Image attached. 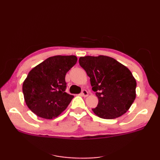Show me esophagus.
<instances>
[{
	"mask_svg": "<svg viewBox=\"0 0 160 160\" xmlns=\"http://www.w3.org/2000/svg\"><path fill=\"white\" fill-rule=\"evenodd\" d=\"M81 95H82L83 97H87L89 96V93H88V91L87 90H83L82 92L81 93Z\"/></svg>",
	"mask_w": 160,
	"mask_h": 160,
	"instance_id": "1",
	"label": "esophagus"
}]
</instances>
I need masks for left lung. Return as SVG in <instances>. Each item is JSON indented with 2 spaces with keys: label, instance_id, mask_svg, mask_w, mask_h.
<instances>
[{
  "label": "left lung",
  "instance_id": "left-lung-1",
  "mask_svg": "<svg viewBox=\"0 0 160 160\" xmlns=\"http://www.w3.org/2000/svg\"><path fill=\"white\" fill-rule=\"evenodd\" d=\"M79 63L90 78L98 98L93 113L108 120L127 113L136 97L137 83L131 71L107 56L80 57Z\"/></svg>",
  "mask_w": 160,
  "mask_h": 160
}]
</instances>
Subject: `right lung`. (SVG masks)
<instances>
[{"label":"right lung","mask_w":160,"mask_h":160,"mask_svg":"<svg viewBox=\"0 0 160 160\" xmlns=\"http://www.w3.org/2000/svg\"><path fill=\"white\" fill-rule=\"evenodd\" d=\"M77 60L76 56L49 57L29 71L22 92L27 106L33 113L51 120L66 109L74 96L65 92V76Z\"/></svg>","instance_id":"1"}]
</instances>
